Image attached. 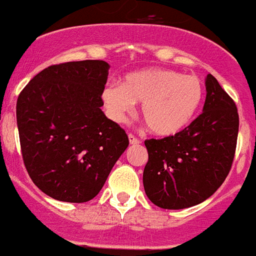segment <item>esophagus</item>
Returning a JSON list of instances; mask_svg holds the SVG:
<instances>
[{"label":"esophagus","mask_w":256,"mask_h":256,"mask_svg":"<svg viewBox=\"0 0 256 256\" xmlns=\"http://www.w3.org/2000/svg\"><path fill=\"white\" fill-rule=\"evenodd\" d=\"M128 142H130L132 145H136V144H140L141 141H140V140H138V138H136L134 134H132V132H130V134H128Z\"/></svg>","instance_id":"esophagus-1"}]
</instances>
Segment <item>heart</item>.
I'll use <instances>...</instances> for the list:
<instances>
[{"mask_svg": "<svg viewBox=\"0 0 256 256\" xmlns=\"http://www.w3.org/2000/svg\"><path fill=\"white\" fill-rule=\"evenodd\" d=\"M204 98V86L198 76L181 75L164 68L128 74L120 84L110 83L102 100L111 120L124 122L141 103V114L149 130L157 136H174L186 128Z\"/></svg>", "mask_w": 256, "mask_h": 256, "instance_id": "obj_1", "label": "heart"}]
</instances>
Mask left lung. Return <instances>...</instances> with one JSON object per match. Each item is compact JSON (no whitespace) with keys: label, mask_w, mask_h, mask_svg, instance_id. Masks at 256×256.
I'll list each match as a JSON object with an SVG mask.
<instances>
[{"label":"left lung","mask_w":256,"mask_h":256,"mask_svg":"<svg viewBox=\"0 0 256 256\" xmlns=\"http://www.w3.org/2000/svg\"><path fill=\"white\" fill-rule=\"evenodd\" d=\"M202 112L174 136L146 140L144 188L153 204L182 210L212 196L231 170L236 152V104L214 75H206Z\"/></svg>","instance_id":"1"}]
</instances>
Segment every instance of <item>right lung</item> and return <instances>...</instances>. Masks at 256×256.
I'll return each instance as SVG.
<instances>
[{
	"label": "right lung",
	"instance_id": "add662e5",
	"mask_svg": "<svg viewBox=\"0 0 256 256\" xmlns=\"http://www.w3.org/2000/svg\"><path fill=\"white\" fill-rule=\"evenodd\" d=\"M108 67L103 60L54 64L20 92L22 161L34 185L54 200L95 198L128 146L126 132L100 110Z\"/></svg>",
	"mask_w": 256,
	"mask_h": 256
}]
</instances>
